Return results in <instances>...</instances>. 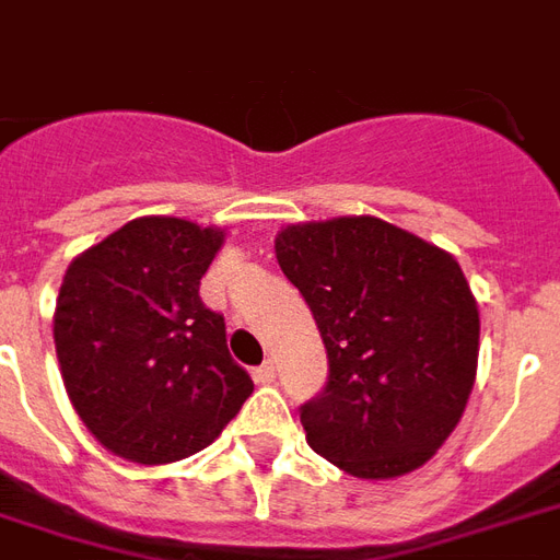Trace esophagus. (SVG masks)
Segmentation results:
<instances>
[{"label":"esophagus","mask_w":560,"mask_h":560,"mask_svg":"<svg viewBox=\"0 0 560 560\" xmlns=\"http://www.w3.org/2000/svg\"><path fill=\"white\" fill-rule=\"evenodd\" d=\"M255 381L257 384H272V381H276V363H272V360H267V363L257 365Z\"/></svg>","instance_id":"obj_1"}]
</instances>
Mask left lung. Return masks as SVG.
<instances>
[{"label": "left lung", "instance_id": "left-lung-1", "mask_svg": "<svg viewBox=\"0 0 560 560\" xmlns=\"http://www.w3.org/2000/svg\"><path fill=\"white\" fill-rule=\"evenodd\" d=\"M276 260L329 360L300 411L308 446L360 480L425 465L477 377L480 312L456 257L375 215H339L281 228Z\"/></svg>", "mask_w": 560, "mask_h": 560}]
</instances>
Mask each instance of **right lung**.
<instances>
[{"label": "right lung", "mask_w": 560, "mask_h": 560, "mask_svg": "<svg viewBox=\"0 0 560 560\" xmlns=\"http://www.w3.org/2000/svg\"><path fill=\"white\" fill-rule=\"evenodd\" d=\"M221 243V228L143 215L68 264L54 312L59 372L83 425L114 456H195L252 396L224 317L197 293Z\"/></svg>", "instance_id": "right-lung-1"}]
</instances>
